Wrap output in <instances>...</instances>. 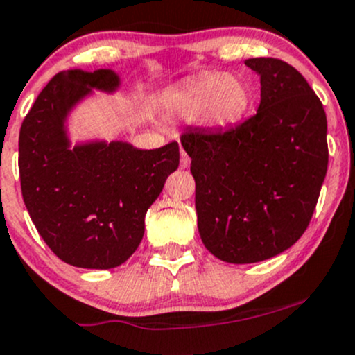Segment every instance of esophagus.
Segmentation results:
<instances>
[{"label": "esophagus", "instance_id": "esophagus-1", "mask_svg": "<svg viewBox=\"0 0 355 355\" xmlns=\"http://www.w3.org/2000/svg\"><path fill=\"white\" fill-rule=\"evenodd\" d=\"M189 162H191V159H189V155L186 154L184 150H181V169H186V167L189 166Z\"/></svg>", "mask_w": 355, "mask_h": 355}]
</instances>
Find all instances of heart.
Returning a JSON list of instances; mask_svg holds the SVG:
<instances>
[{
  "mask_svg": "<svg viewBox=\"0 0 355 355\" xmlns=\"http://www.w3.org/2000/svg\"><path fill=\"white\" fill-rule=\"evenodd\" d=\"M252 91L240 76L205 72L164 98L171 115L193 120L207 128H228L249 112Z\"/></svg>",
  "mask_w": 355,
  "mask_h": 355,
  "instance_id": "b5f03b06",
  "label": "heart"
}]
</instances>
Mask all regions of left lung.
<instances>
[{
  "label": "left lung",
  "mask_w": 355,
  "mask_h": 355,
  "mask_svg": "<svg viewBox=\"0 0 355 355\" xmlns=\"http://www.w3.org/2000/svg\"><path fill=\"white\" fill-rule=\"evenodd\" d=\"M245 66L261 78L257 113L228 130L181 135L196 181L200 237L230 264L266 261L296 243L329 166L325 110L306 79L272 57Z\"/></svg>",
  "instance_id": "obj_1"
}]
</instances>
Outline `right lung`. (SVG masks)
Instances as JSON below:
<instances>
[{
  "label": "right lung",
  "instance_id": "right-lung-1",
  "mask_svg": "<svg viewBox=\"0 0 355 355\" xmlns=\"http://www.w3.org/2000/svg\"><path fill=\"white\" fill-rule=\"evenodd\" d=\"M112 69L59 72L20 128L18 169L30 218L51 250L76 268L112 269L135 252L146 213L179 166V146L142 150L91 140L71 147L67 116L93 89L113 93Z\"/></svg>",
  "mask_w": 355,
  "mask_h": 355
}]
</instances>
